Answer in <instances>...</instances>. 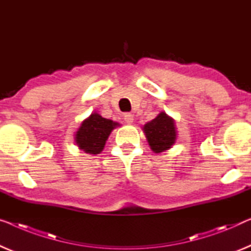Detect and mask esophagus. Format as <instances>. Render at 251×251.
I'll return each instance as SVG.
<instances>
[{
	"mask_svg": "<svg viewBox=\"0 0 251 251\" xmlns=\"http://www.w3.org/2000/svg\"><path fill=\"white\" fill-rule=\"evenodd\" d=\"M124 119H125V122L127 123V124H132L133 121H134V117H133L132 114L126 113V114L124 115Z\"/></svg>",
	"mask_w": 251,
	"mask_h": 251,
	"instance_id": "obj_1",
	"label": "esophagus"
}]
</instances>
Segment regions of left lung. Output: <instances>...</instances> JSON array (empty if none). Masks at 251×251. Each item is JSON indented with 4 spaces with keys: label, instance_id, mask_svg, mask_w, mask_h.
<instances>
[{
    "label": "left lung",
    "instance_id": "obj_1",
    "mask_svg": "<svg viewBox=\"0 0 251 251\" xmlns=\"http://www.w3.org/2000/svg\"><path fill=\"white\" fill-rule=\"evenodd\" d=\"M144 133L150 147L155 153L166 151L173 147L176 141L175 123L167 114L161 113L148 124H145Z\"/></svg>",
    "mask_w": 251,
    "mask_h": 251
}]
</instances>
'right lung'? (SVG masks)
<instances>
[{
  "label": "right lung",
  "mask_w": 251,
  "mask_h": 251,
  "mask_svg": "<svg viewBox=\"0 0 251 251\" xmlns=\"http://www.w3.org/2000/svg\"><path fill=\"white\" fill-rule=\"evenodd\" d=\"M116 126H118V123L102 118L96 113L91 114L76 132V144L85 153L98 154L103 150L108 136Z\"/></svg>",
  "instance_id": "obj_1"
}]
</instances>
